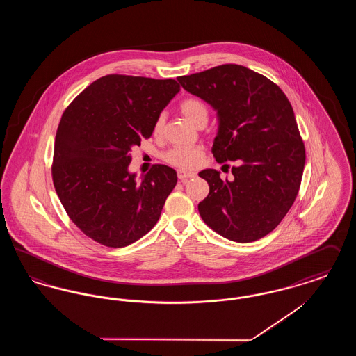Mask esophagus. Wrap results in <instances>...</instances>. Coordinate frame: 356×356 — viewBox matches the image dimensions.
I'll list each match as a JSON object with an SVG mask.
<instances>
[{
    "mask_svg": "<svg viewBox=\"0 0 356 356\" xmlns=\"http://www.w3.org/2000/svg\"><path fill=\"white\" fill-rule=\"evenodd\" d=\"M196 173L193 172H186V170H177V177L181 180V181H186L188 179H192L195 177Z\"/></svg>",
    "mask_w": 356,
    "mask_h": 356,
    "instance_id": "esophagus-1",
    "label": "esophagus"
}]
</instances>
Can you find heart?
Wrapping results in <instances>:
<instances>
[{
	"mask_svg": "<svg viewBox=\"0 0 356 356\" xmlns=\"http://www.w3.org/2000/svg\"><path fill=\"white\" fill-rule=\"evenodd\" d=\"M180 112L191 124L195 127H202L207 124L208 120V108L207 104L197 97H188L180 104ZM164 125V118L159 116L154 127L153 134L159 135ZM164 161L170 165L180 168V170H193L199 167L203 161V151L197 147H188V148H170L163 154Z\"/></svg>",
	"mask_w": 356,
	"mask_h": 356,
	"instance_id": "heart-1",
	"label": "heart"
}]
</instances>
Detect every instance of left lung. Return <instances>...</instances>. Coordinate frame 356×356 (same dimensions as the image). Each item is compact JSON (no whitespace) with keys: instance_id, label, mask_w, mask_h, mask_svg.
Returning a JSON list of instances; mask_svg holds the SVG:
<instances>
[{"instance_id":"1","label":"left lung","mask_w":356,"mask_h":356,"mask_svg":"<svg viewBox=\"0 0 356 356\" xmlns=\"http://www.w3.org/2000/svg\"><path fill=\"white\" fill-rule=\"evenodd\" d=\"M177 80L218 112L216 161L238 163L232 180H221L216 170L199 173L209 186L199 203L202 219L237 243L268 235L295 202L305 170V144L287 96L263 74L236 64Z\"/></svg>"}]
</instances>
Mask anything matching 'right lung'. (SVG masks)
<instances>
[{
    "mask_svg": "<svg viewBox=\"0 0 356 356\" xmlns=\"http://www.w3.org/2000/svg\"><path fill=\"white\" fill-rule=\"evenodd\" d=\"M175 80L108 74L70 102L57 128L51 177L58 199L88 237L121 248L148 234L177 183L156 164L140 183L131 148L149 138L161 111L179 93Z\"/></svg>",
    "mask_w": 356,
    "mask_h": 356,
    "instance_id": "right-lung-1",
    "label": "right lung"
}]
</instances>
